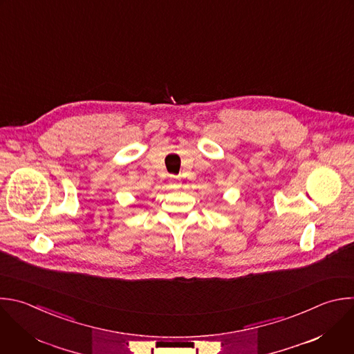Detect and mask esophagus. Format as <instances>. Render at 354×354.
I'll use <instances>...</instances> for the list:
<instances>
[{"label": "esophagus", "mask_w": 354, "mask_h": 354, "mask_svg": "<svg viewBox=\"0 0 354 354\" xmlns=\"http://www.w3.org/2000/svg\"><path fill=\"white\" fill-rule=\"evenodd\" d=\"M171 183H172V186H174V187H178V186H179V178L172 175V176H171Z\"/></svg>", "instance_id": "34e87169"}]
</instances>
